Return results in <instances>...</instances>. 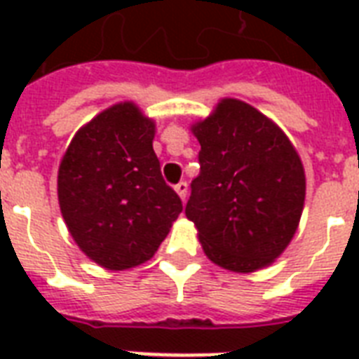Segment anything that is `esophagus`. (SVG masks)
<instances>
[{
	"mask_svg": "<svg viewBox=\"0 0 359 359\" xmlns=\"http://www.w3.org/2000/svg\"><path fill=\"white\" fill-rule=\"evenodd\" d=\"M175 190H177V194L180 196V199L184 201L186 196H188V182H186V180H180L179 184L175 186Z\"/></svg>",
	"mask_w": 359,
	"mask_h": 359,
	"instance_id": "34e87169",
	"label": "esophagus"
}]
</instances>
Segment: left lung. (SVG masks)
<instances>
[{
	"instance_id": "left-lung-1",
	"label": "left lung",
	"mask_w": 359,
	"mask_h": 359,
	"mask_svg": "<svg viewBox=\"0 0 359 359\" xmlns=\"http://www.w3.org/2000/svg\"><path fill=\"white\" fill-rule=\"evenodd\" d=\"M201 171L186 216L212 262L253 272L278 259L300 222L306 175L289 137L250 104L225 98L191 126Z\"/></svg>"
}]
</instances>
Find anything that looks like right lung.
Segmentation results:
<instances>
[{
  "label": "right lung",
  "mask_w": 359,
  "mask_h": 359,
  "mask_svg": "<svg viewBox=\"0 0 359 359\" xmlns=\"http://www.w3.org/2000/svg\"><path fill=\"white\" fill-rule=\"evenodd\" d=\"M154 123L132 102L115 104L70 141L59 165V207L70 235L108 270L149 261L182 201L160 171Z\"/></svg>",
  "instance_id": "add662e5"
}]
</instances>
